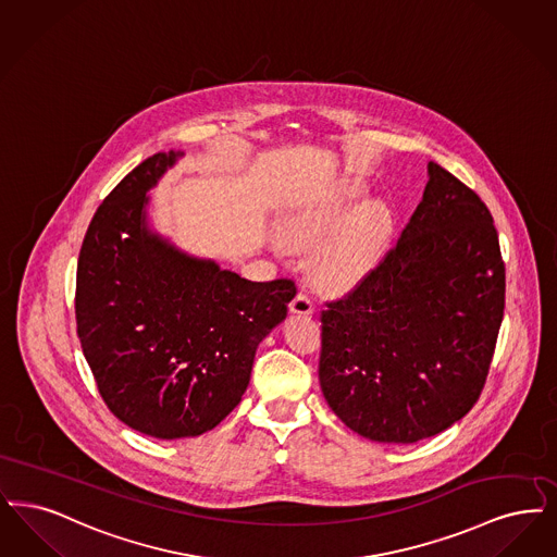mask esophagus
Segmentation results:
<instances>
[{
	"mask_svg": "<svg viewBox=\"0 0 557 557\" xmlns=\"http://www.w3.org/2000/svg\"><path fill=\"white\" fill-rule=\"evenodd\" d=\"M289 308L293 314H312V312H314V304H312L310 295L304 293V290H299V293L290 299Z\"/></svg>",
	"mask_w": 557,
	"mask_h": 557,
	"instance_id": "1",
	"label": "esophagus"
}]
</instances>
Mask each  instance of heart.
<instances>
[{"label":"heart","mask_w":557,"mask_h":557,"mask_svg":"<svg viewBox=\"0 0 557 557\" xmlns=\"http://www.w3.org/2000/svg\"><path fill=\"white\" fill-rule=\"evenodd\" d=\"M360 191L362 189L358 185L347 187L329 203L293 218L285 228V242L295 249L310 247L337 226ZM387 233V208L379 201L366 203L347 218L337 233L318 251L314 260L315 281L326 289H343L356 283L379 256Z\"/></svg>","instance_id":"heart-1"}]
</instances>
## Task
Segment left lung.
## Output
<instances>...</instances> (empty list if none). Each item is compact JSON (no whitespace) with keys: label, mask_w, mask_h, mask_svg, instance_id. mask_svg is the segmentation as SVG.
Listing matches in <instances>:
<instances>
[{"label":"left lung","mask_w":557,"mask_h":557,"mask_svg":"<svg viewBox=\"0 0 557 557\" xmlns=\"http://www.w3.org/2000/svg\"><path fill=\"white\" fill-rule=\"evenodd\" d=\"M506 306V264L483 199L429 162L401 237L322 310L318 379L358 435L416 443L479 401Z\"/></svg>","instance_id":"left-lung-1"}]
</instances>
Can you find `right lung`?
<instances>
[{
    "label": "right lung",
    "mask_w": 557,
    "mask_h": 557,
    "mask_svg": "<svg viewBox=\"0 0 557 557\" xmlns=\"http://www.w3.org/2000/svg\"><path fill=\"white\" fill-rule=\"evenodd\" d=\"M181 151L131 170L89 222L76 267V335L97 391L158 438L212 431L242 401L256 349L287 318L290 278L253 283L147 228V191Z\"/></svg>",
    "instance_id": "1"
}]
</instances>
